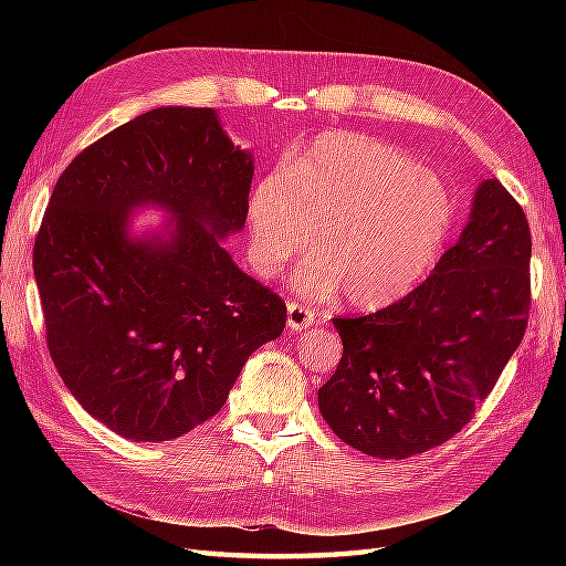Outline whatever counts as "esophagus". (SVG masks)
Wrapping results in <instances>:
<instances>
[{"mask_svg":"<svg viewBox=\"0 0 566 566\" xmlns=\"http://www.w3.org/2000/svg\"><path fill=\"white\" fill-rule=\"evenodd\" d=\"M286 323H290L292 331H304L311 323H316V314L302 302H290V306H286Z\"/></svg>","mask_w":566,"mask_h":566,"instance_id":"1","label":"esophagus"}]
</instances>
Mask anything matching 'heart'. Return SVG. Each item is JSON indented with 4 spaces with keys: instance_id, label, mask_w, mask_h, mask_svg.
I'll use <instances>...</instances> for the list:
<instances>
[{
    "instance_id": "heart-1",
    "label": "heart",
    "mask_w": 566,
    "mask_h": 566,
    "mask_svg": "<svg viewBox=\"0 0 566 566\" xmlns=\"http://www.w3.org/2000/svg\"><path fill=\"white\" fill-rule=\"evenodd\" d=\"M252 262L276 274L308 245L294 284L326 298L338 292L359 308L403 296L436 260L452 223L442 179L377 138L331 130L311 140L282 175L252 189Z\"/></svg>"
}]
</instances>
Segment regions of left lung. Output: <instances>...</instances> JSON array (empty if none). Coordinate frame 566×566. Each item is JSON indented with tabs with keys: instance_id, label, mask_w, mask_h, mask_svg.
I'll list each match as a JSON object with an SVG mask.
<instances>
[{
	"instance_id": "1",
	"label": "left lung",
	"mask_w": 566,
	"mask_h": 566,
	"mask_svg": "<svg viewBox=\"0 0 566 566\" xmlns=\"http://www.w3.org/2000/svg\"><path fill=\"white\" fill-rule=\"evenodd\" d=\"M531 226L499 179L460 240L399 302L333 318L343 357L318 408L350 448L406 460L457 436L496 387L531 316Z\"/></svg>"
}]
</instances>
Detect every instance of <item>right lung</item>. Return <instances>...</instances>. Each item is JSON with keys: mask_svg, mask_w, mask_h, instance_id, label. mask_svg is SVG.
Returning <instances> with one entry per match:
<instances>
[{"mask_svg": "<svg viewBox=\"0 0 566 566\" xmlns=\"http://www.w3.org/2000/svg\"><path fill=\"white\" fill-rule=\"evenodd\" d=\"M252 158L213 109L160 106L94 140L57 177L33 243L45 343L84 411L134 442L182 438L223 408L286 304L221 238L248 219ZM158 202L171 240L130 241Z\"/></svg>", "mask_w": 566, "mask_h": 566, "instance_id": "1", "label": "right lung"}]
</instances>
